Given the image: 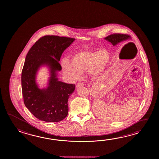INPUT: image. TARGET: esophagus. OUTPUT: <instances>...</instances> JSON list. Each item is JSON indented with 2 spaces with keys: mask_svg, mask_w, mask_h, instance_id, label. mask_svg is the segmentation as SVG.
I'll use <instances>...</instances> for the list:
<instances>
[{
  "mask_svg": "<svg viewBox=\"0 0 159 159\" xmlns=\"http://www.w3.org/2000/svg\"><path fill=\"white\" fill-rule=\"evenodd\" d=\"M84 86V84H83V83H81V82H80V83H79V84H77V86H76V87L77 88H80V87H83Z\"/></svg>",
  "mask_w": 159,
  "mask_h": 159,
  "instance_id": "1",
  "label": "esophagus"
}]
</instances>
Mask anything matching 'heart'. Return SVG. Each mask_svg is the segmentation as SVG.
<instances>
[{
	"label": "heart",
	"mask_w": 159,
	"mask_h": 159,
	"mask_svg": "<svg viewBox=\"0 0 159 159\" xmlns=\"http://www.w3.org/2000/svg\"><path fill=\"white\" fill-rule=\"evenodd\" d=\"M110 61V55L106 49L81 50L71 54L69 61L63 59L61 65L65 75L75 81L86 71L92 78H97L107 68Z\"/></svg>",
	"instance_id": "b5f03b06"
}]
</instances>
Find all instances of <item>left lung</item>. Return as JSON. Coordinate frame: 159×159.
Wrapping results in <instances>:
<instances>
[{
    "label": "left lung",
    "instance_id": "left-lung-1",
    "mask_svg": "<svg viewBox=\"0 0 159 159\" xmlns=\"http://www.w3.org/2000/svg\"><path fill=\"white\" fill-rule=\"evenodd\" d=\"M129 39H131L129 36L123 34H114L105 38V40L111 43L113 46H116L119 43Z\"/></svg>",
    "mask_w": 159,
    "mask_h": 159
}]
</instances>
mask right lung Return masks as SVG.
<instances>
[{
	"instance_id": "1",
	"label": "right lung",
	"mask_w": 159,
	"mask_h": 159,
	"mask_svg": "<svg viewBox=\"0 0 159 159\" xmlns=\"http://www.w3.org/2000/svg\"><path fill=\"white\" fill-rule=\"evenodd\" d=\"M75 39L45 36L37 41L27 53L21 73V88L24 105L40 120L61 121L68 115V99L75 91V84L58 80L59 64L64 51ZM48 68L50 77L46 88L41 89L36 82L38 70Z\"/></svg>"
}]
</instances>
